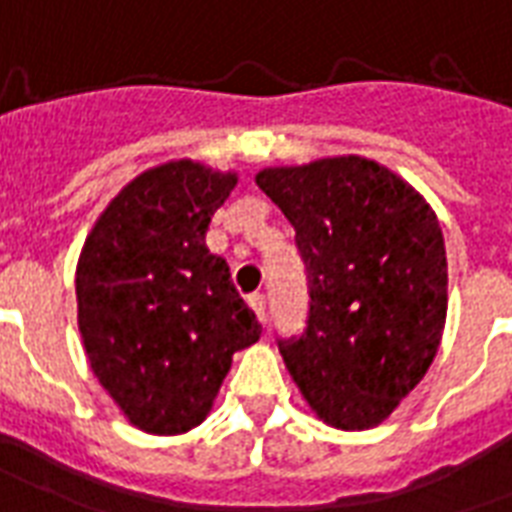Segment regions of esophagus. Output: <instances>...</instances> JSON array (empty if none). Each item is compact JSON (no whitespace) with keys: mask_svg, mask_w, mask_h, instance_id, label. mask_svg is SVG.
I'll return each mask as SVG.
<instances>
[{"mask_svg":"<svg viewBox=\"0 0 512 512\" xmlns=\"http://www.w3.org/2000/svg\"><path fill=\"white\" fill-rule=\"evenodd\" d=\"M246 301H249V306H252V309H255V314H257V320H260V323H266V295L263 293H252L249 295V298H246Z\"/></svg>","mask_w":512,"mask_h":512,"instance_id":"34e87169","label":"esophagus"}]
</instances>
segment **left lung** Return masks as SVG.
Here are the masks:
<instances>
[{"mask_svg": "<svg viewBox=\"0 0 512 512\" xmlns=\"http://www.w3.org/2000/svg\"><path fill=\"white\" fill-rule=\"evenodd\" d=\"M257 187L295 227L309 320L282 358L317 418L380 426L423 380L448 314L437 214L418 189L358 154L263 168Z\"/></svg>", "mask_w": 512, "mask_h": 512, "instance_id": "8db88e82", "label": "left lung"}]
</instances>
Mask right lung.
<instances>
[{"label":"right lung","mask_w":512,"mask_h":512,"mask_svg":"<svg viewBox=\"0 0 512 512\" xmlns=\"http://www.w3.org/2000/svg\"><path fill=\"white\" fill-rule=\"evenodd\" d=\"M236 170L170 160L105 206L78 257V331L94 377L132 426L173 437L200 426L255 312L206 246Z\"/></svg>","instance_id":"right-lung-1"}]
</instances>
